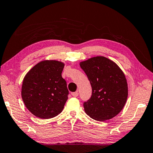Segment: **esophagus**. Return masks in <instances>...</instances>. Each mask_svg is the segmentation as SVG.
<instances>
[{
	"instance_id": "esophagus-1",
	"label": "esophagus",
	"mask_w": 153,
	"mask_h": 153,
	"mask_svg": "<svg viewBox=\"0 0 153 153\" xmlns=\"http://www.w3.org/2000/svg\"><path fill=\"white\" fill-rule=\"evenodd\" d=\"M71 95H72L73 97H77V96L79 95L78 91H76V92H74V93H71Z\"/></svg>"
}]
</instances>
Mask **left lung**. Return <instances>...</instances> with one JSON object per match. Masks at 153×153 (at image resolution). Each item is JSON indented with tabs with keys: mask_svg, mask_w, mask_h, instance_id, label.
Masks as SVG:
<instances>
[{
	"mask_svg": "<svg viewBox=\"0 0 153 153\" xmlns=\"http://www.w3.org/2000/svg\"><path fill=\"white\" fill-rule=\"evenodd\" d=\"M91 82L92 95L84 102L85 112L99 121L110 120L120 113L128 96L127 82L119 67L103 56L80 62Z\"/></svg>",
	"mask_w": 153,
	"mask_h": 153,
	"instance_id": "left-lung-1",
	"label": "left lung"
}]
</instances>
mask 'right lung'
Returning a JSON list of instances; mask_svg holds the SVG:
<instances>
[{"instance_id":"right-lung-1","label":"right lung","mask_w":153,"mask_h":153,"mask_svg":"<svg viewBox=\"0 0 153 153\" xmlns=\"http://www.w3.org/2000/svg\"><path fill=\"white\" fill-rule=\"evenodd\" d=\"M64 64L56 60L39 62L24 77L22 97L28 110L43 119L55 117L68 99L67 82L61 74Z\"/></svg>"}]
</instances>
